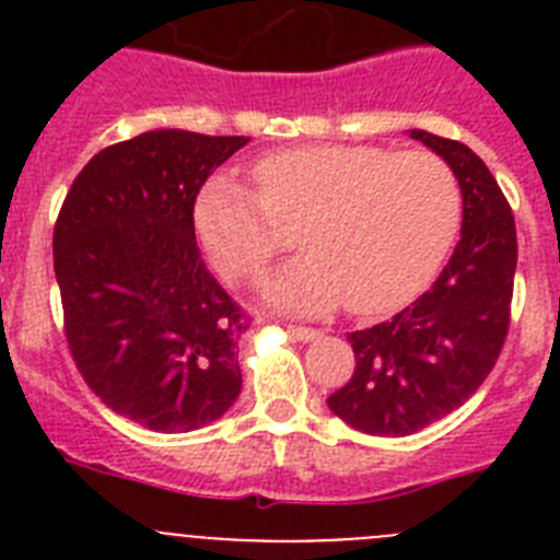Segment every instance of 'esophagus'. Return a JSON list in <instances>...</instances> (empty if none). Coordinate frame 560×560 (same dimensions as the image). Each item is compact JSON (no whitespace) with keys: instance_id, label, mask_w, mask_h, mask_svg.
I'll return each instance as SVG.
<instances>
[{"instance_id":"34e87169","label":"esophagus","mask_w":560,"mask_h":560,"mask_svg":"<svg viewBox=\"0 0 560 560\" xmlns=\"http://www.w3.org/2000/svg\"><path fill=\"white\" fill-rule=\"evenodd\" d=\"M289 334L300 341H311V339H319V336H323V330L305 328V325H289Z\"/></svg>"}]
</instances>
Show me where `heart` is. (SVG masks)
Returning a JSON list of instances; mask_svg holds the SVG:
<instances>
[{"label":"heart","mask_w":560,"mask_h":560,"mask_svg":"<svg viewBox=\"0 0 560 560\" xmlns=\"http://www.w3.org/2000/svg\"><path fill=\"white\" fill-rule=\"evenodd\" d=\"M255 190L212 176L196 196L192 226L215 269L255 280L283 249L280 224H300L308 252L266 280L280 308L323 314L348 296L361 316L400 308L446 260L463 192L446 160L378 145H300L252 165Z\"/></svg>","instance_id":"b5f03b06"}]
</instances>
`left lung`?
<instances>
[{"mask_svg": "<svg viewBox=\"0 0 560 560\" xmlns=\"http://www.w3.org/2000/svg\"><path fill=\"white\" fill-rule=\"evenodd\" d=\"M412 137L457 176L463 232L427 294L389 323L348 336L355 370L328 407L378 438H407L463 407L493 370L511 328L518 257L511 205L471 148L418 128Z\"/></svg>", "mask_w": 560, "mask_h": 560, "instance_id": "left-lung-1", "label": "left lung"}]
</instances>
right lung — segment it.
<instances>
[{"label":"right lung","instance_id":"right-lung-1","mask_svg":"<svg viewBox=\"0 0 560 560\" xmlns=\"http://www.w3.org/2000/svg\"><path fill=\"white\" fill-rule=\"evenodd\" d=\"M246 137L160 128L103 148L69 187L52 232L63 334L112 412L192 432L241 393V305L201 260L192 205Z\"/></svg>","mask_w":560,"mask_h":560}]
</instances>
